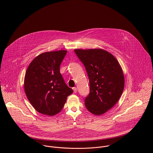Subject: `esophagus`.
Here are the masks:
<instances>
[{
	"label": "esophagus",
	"mask_w": 153,
	"mask_h": 153,
	"mask_svg": "<svg viewBox=\"0 0 153 153\" xmlns=\"http://www.w3.org/2000/svg\"><path fill=\"white\" fill-rule=\"evenodd\" d=\"M73 90H74V93H76L77 92V88H73Z\"/></svg>",
	"instance_id": "1"
}]
</instances>
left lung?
<instances>
[{
  "instance_id": "8db88e82",
  "label": "left lung",
  "mask_w": 153,
  "mask_h": 153,
  "mask_svg": "<svg viewBox=\"0 0 153 153\" xmlns=\"http://www.w3.org/2000/svg\"><path fill=\"white\" fill-rule=\"evenodd\" d=\"M85 66L89 81L90 92L85 99L87 109L100 115L113 107L124 88V76L117 59L102 49H75Z\"/></svg>"
}]
</instances>
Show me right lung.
Here are the masks:
<instances>
[{"mask_svg":"<svg viewBox=\"0 0 153 153\" xmlns=\"http://www.w3.org/2000/svg\"><path fill=\"white\" fill-rule=\"evenodd\" d=\"M66 53L65 50L44 52L34 58L26 69L25 94L33 107L44 115L58 114L73 92L59 72Z\"/></svg>","mask_w":153,"mask_h":153,"instance_id":"right-lung-1","label":"right lung"}]
</instances>
